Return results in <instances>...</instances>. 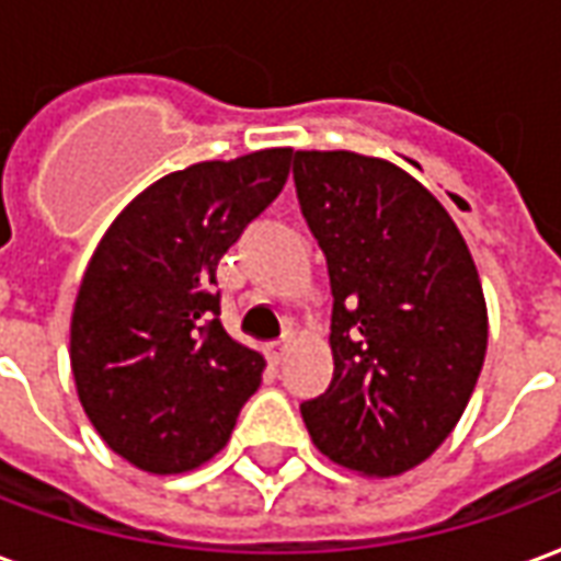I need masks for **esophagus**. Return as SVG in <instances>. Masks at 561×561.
Masks as SVG:
<instances>
[{
	"instance_id": "1",
	"label": "esophagus",
	"mask_w": 561,
	"mask_h": 561,
	"mask_svg": "<svg viewBox=\"0 0 561 561\" xmlns=\"http://www.w3.org/2000/svg\"><path fill=\"white\" fill-rule=\"evenodd\" d=\"M286 350H289V341H275L265 346V355H268V362H272V365H280V362L286 358Z\"/></svg>"
}]
</instances>
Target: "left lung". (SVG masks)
<instances>
[{
    "mask_svg": "<svg viewBox=\"0 0 561 561\" xmlns=\"http://www.w3.org/2000/svg\"><path fill=\"white\" fill-rule=\"evenodd\" d=\"M293 179L334 296V376L301 419L337 466L400 476L448 439L484 365L472 253L443 203L382 158L296 151Z\"/></svg>",
    "mask_w": 561,
    "mask_h": 561,
    "instance_id": "8db88e82",
    "label": "left lung"
}]
</instances>
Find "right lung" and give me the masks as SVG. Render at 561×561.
<instances>
[{"label": "right lung", "mask_w": 561, "mask_h": 561, "mask_svg": "<svg viewBox=\"0 0 561 561\" xmlns=\"http://www.w3.org/2000/svg\"><path fill=\"white\" fill-rule=\"evenodd\" d=\"M293 149L203 161L122 208L92 253L71 317V370L101 439L151 476L227 445L263 382V355L220 322L218 263L275 203Z\"/></svg>", "instance_id": "obj_1"}]
</instances>
